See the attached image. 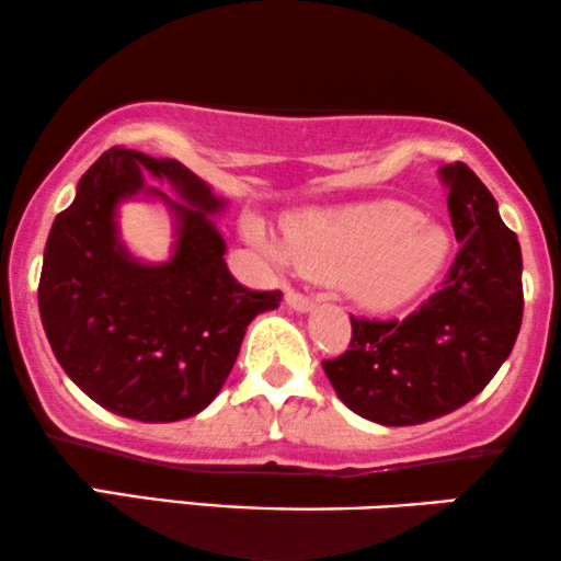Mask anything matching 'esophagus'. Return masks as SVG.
Instances as JSON below:
<instances>
[{"label": "esophagus", "mask_w": 561, "mask_h": 561, "mask_svg": "<svg viewBox=\"0 0 561 561\" xmlns=\"http://www.w3.org/2000/svg\"><path fill=\"white\" fill-rule=\"evenodd\" d=\"M286 304L294 311H298V314H304V311H309L311 307H314V301H311L309 296H304V294H298V290H288L286 294Z\"/></svg>", "instance_id": "34e87169"}]
</instances>
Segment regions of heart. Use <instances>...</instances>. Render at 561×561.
Wrapping results in <instances>:
<instances>
[{
  "instance_id": "b5f03b06",
  "label": "heart",
  "mask_w": 561,
  "mask_h": 561,
  "mask_svg": "<svg viewBox=\"0 0 561 561\" xmlns=\"http://www.w3.org/2000/svg\"><path fill=\"white\" fill-rule=\"evenodd\" d=\"M450 252L446 229L404 203L309 214L283 229V257L311 278H340L370 309H399L433 286Z\"/></svg>"
}]
</instances>
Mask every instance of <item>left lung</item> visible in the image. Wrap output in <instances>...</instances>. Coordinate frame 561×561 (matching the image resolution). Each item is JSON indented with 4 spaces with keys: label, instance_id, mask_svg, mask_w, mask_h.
<instances>
[{
    "label": "left lung",
    "instance_id": "1",
    "mask_svg": "<svg viewBox=\"0 0 561 561\" xmlns=\"http://www.w3.org/2000/svg\"><path fill=\"white\" fill-rule=\"evenodd\" d=\"M440 180L461 242L440 290L404 319L351 317L347 351L322 360L337 397L378 425H420L471 402L520 332L518 237L467 164L440 167Z\"/></svg>",
    "mask_w": 561,
    "mask_h": 561
}]
</instances>
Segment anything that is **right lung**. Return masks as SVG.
Wrapping results in <instances>:
<instances>
[{
    "label": "right lung",
    "instance_id": "right-lung-1",
    "mask_svg": "<svg viewBox=\"0 0 561 561\" xmlns=\"http://www.w3.org/2000/svg\"><path fill=\"white\" fill-rule=\"evenodd\" d=\"M147 171L181 201L149 188ZM138 192L173 210L167 264H141L117 237V206ZM224 206L178 159L134 149H107L82 174L50 227L38 307L56 360L92 402L141 423L193 417L221 391L252 319L278 309L280 290H250L229 273L210 221Z\"/></svg>",
    "mask_w": 561,
    "mask_h": 561
}]
</instances>
